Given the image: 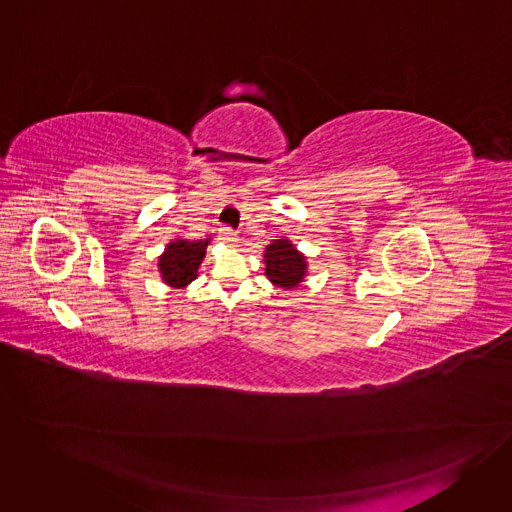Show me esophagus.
<instances>
[{
    "label": "esophagus",
    "mask_w": 512,
    "mask_h": 512,
    "mask_svg": "<svg viewBox=\"0 0 512 512\" xmlns=\"http://www.w3.org/2000/svg\"><path fill=\"white\" fill-rule=\"evenodd\" d=\"M220 238H222L224 242H228V244H234V242H238V232L232 230L230 226H222V228H220Z\"/></svg>",
    "instance_id": "1"
}]
</instances>
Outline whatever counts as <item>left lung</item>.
<instances>
[{
  "label": "left lung",
  "instance_id": "left-lung-1",
  "mask_svg": "<svg viewBox=\"0 0 512 512\" xmlns=\"http://www.w3.org/2000/svg\"><path fill=\"white\" fill-rule=\"evenodd\" d=\"M264 264H266V276L268 280L284 290L297 288L307 272V260L301 252L295 250L288 238L274 240L266 246L264 252Z\"/></svg>",
  "mask_w": 512,
  "mask_h": 512
}]
</instances>
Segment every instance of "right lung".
<instances>
[{
  "label": "right lung",
  "instance_id": "obj_1",
  "mask_svg": "<svg viewBox=\"0 0 512 512\" xmlns=\"http://www.w3.org/2000/svg\"><path fill=\"white\" fill-rule=\"evenodd\" d=\"M209 242H211L209 238L205 240L177 238L169 242L157 262L163 282L171 288H185L187 284H191L197 278V272L205 258Z\"/></svg>",
  "mask_w": 512,
  "mask_h": 512
}]
</instances>
